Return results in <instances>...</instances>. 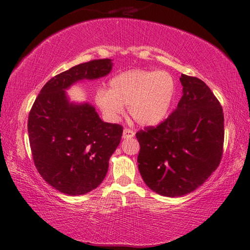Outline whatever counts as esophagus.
<instances>
[{
  "instance_id": "esophagus-1",
  "label": "esophagus",
  "mask_w": 250,
  "mask_h": 250,
  "mask_svg": "<svg viewBox=\"0 0 250 250\" xmlns=\"http://www.w3.org/2000/svg\"><path fill=\"white\" fill-rule=\"evenodd\" d=\"M134 137V131L130 129H125L124 133H122V138L124 139H130Z\"/></svg>"
}]
</instances>
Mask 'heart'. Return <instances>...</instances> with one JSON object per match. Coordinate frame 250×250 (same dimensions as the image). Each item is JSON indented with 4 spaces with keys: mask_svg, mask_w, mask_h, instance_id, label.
I'll return each instance as SVG.
<instances>
[{
    "mask_svg": "<svg viewBox=\"0 0 250 250\" xmlns=\"http://www.w3.org/2000/svg\"><path fill=\"white\" fill-rule=\"evenodd\" d=\"M175 94V79L167 71L130 69L110 79L109 89L99 88L95 103L108 122L119 120L128 104L139 125H155L166 119Z\"/></svg>",
    "mask_w": 250,
    "mask_h": 250,
    "instance_id": "heart-1",
    "label": "heart"
}]
</instances>
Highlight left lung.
<instances>
[{"label": "left lung", "mask_w": 250, "mask_h": 250, "mask_svg": "<svg viewBox=\"0 0 250 250\" xmlns=\"http://www.w3.org/2000/svg\"><path fill=\"white\" fill-rule=\"evenodd\" d=\"M177 108L156 128L135 134L138 167L152 191L167 197L191 193L208 179L223 154V108L208 86L182 75Z\"/></svg>", "instance_id": "1"}]
</instances>
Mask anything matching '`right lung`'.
Wrapping results in <instances>:
<instances>
[{
	"instance_id": "obj_1",
	"label": "right lung",
	"mask_w": 250,
	"mask_h": 250,
	"mask_svg": "<svg viewBox=\"0 0 250 250\" xmlns=\"http://www.w3.org/2000/svg\"><path fill=\"white\" fill-rule=\"evenodd\" d=\"M112 66V59H97L55 76L29 112L28 138L37 171L67 195H83L103 183L124 129L104 122L91 104L70 101L66 91L83 80L104 77Z\"/></svg>"
}]
</instances>
